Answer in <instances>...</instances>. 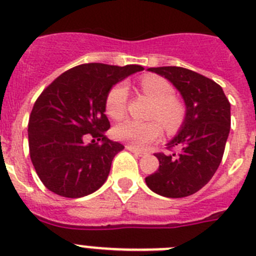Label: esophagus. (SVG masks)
Instances as JSON below:
<instances>
[{
	"mask_svg": "<svg viewBox=\"0 0 256 256\" xmlns=\"http://www.w3.org/2000/svg\"><path fill=\"white\" fill-rule=\"evenodd\" d=\"M126 150H130V152H133L134 155H138V156H144V151L138 150V148H136L134 146H130V144H128V146H126Z\"/></svg>",
	"mask_w": 256,
	"mask_h": 256,
	"instance_id": "34e87169",
	"label": "esophagus"
}]
</instances>
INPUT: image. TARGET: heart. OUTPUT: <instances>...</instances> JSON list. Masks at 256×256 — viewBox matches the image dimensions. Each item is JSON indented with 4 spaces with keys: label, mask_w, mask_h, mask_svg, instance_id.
Returning <instances> with one entry per match:
<instances>
[{
    "label": "heart",
    "mask_w": 256,
    "mask_h": 256,
    "mask_svg": "<svg viewBox=\"0 0 256 256\" xmlns=\"http://www.w3.org/2000/svg\"><path fill=\"white\" fill-rule=\"evenodd\" d=\"M141 90L152 101L151 118L158 119L165 130L174 132L183 122L184 108L174 100V90L168 80L156 76H144L141 80ZM128 88L124 83L112 87L106 97V112L112 119H120L126 114ZM155 120L138 122L126 119L118 124L114 134L118 140L126 141L134 148H144L162 136V126Z\"/></svg>",
    "instance_id": "heart-1"
}]
</instances>
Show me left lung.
Segmentation results:
<instances>
[{"instance_id": "8db88e82", "label": "left lung", "mask_w": 256, "mask_h": 256, "mask_svg": "<svg viewBox=\"0 0 256 256\" xmlns=\"http://www.w3.org/2000/svg\"><path fill=\"white\" fill-rule=\"evenodd\" d=\"M177 88L186 106L177 134L166 144L178 151L155 154L159 169L144 178L151 191L164 198L194 195L218 169L230 134V104L214 80L178 66L148 68Z\"/></svg>"}]
</instances>
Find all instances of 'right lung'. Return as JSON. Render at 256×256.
Masks as SVG:
<instances>
[{"label":"right lung","instance_id":"add662e5","mask_svg":"<svg viewBox=\"0 0 256 256\" xmlns=\"http://www.w3.org/2000/svg\"><path fill=\"white\" fill-rule=\"evenodd\" d=\"M142 70L141 65L83 64L58 76L40 94L29 118V152L50 191L78 198L106 182L114 156L124 148L104 137L110 128L106 97L116 83ZM87 135L103 144H84Z\"/></svg>","mask_w":256,"mask_h":256}]
</instances>
